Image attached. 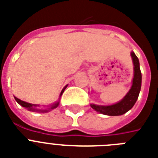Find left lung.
<instances>
[{
    "label": "left lung",
    "mask_w": 158,
    "mask_h": 158,
    "mask_svg": "<svg viewBox=\"0 0 158 158\" xmlns=\"http://www.w3.org/2000/svg\"><path fill=\"white\" fill-rule=\"evenodd\" d=\"M130 56L132 57L134 64V78L132 80V86L130 88L126 95L120 101L112 105L102 106L96 104H90L91 107L99 113L103 115H121L130 110L134 106L139 95L141 84H142V74L140 71L139 61L134 52H131Z\"/></svg>",
    "instance_id": "obj_1"
}]
</instances>
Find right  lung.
<instances>
[{"label": "right lung", "instance_id": "add662e5", "mask_svg": "<svg viewBox=\"0 0 158 158\" xmlns=\"http://www.w3.org/2000/svg\"><path fill=\"white\" fill-rule=\"evenodd\" d=\"M67 86H68V84H67L66 86L64 87V89H62L61 92H60V94L59 97V100L56 102H54L53 104H51V105L48 106V108H45V109H43V108H39L38 106H40L38 104H32V103H28V102H23L20 99L17 98L16 97H15V101L18 102L20 106H22L23 107H25L26 109H28V110H30V111H35V112H42V113H45V112H48L49 110H53L55 108H56L58 106H59L60 103V97H61L62 94L64 93V89H66Z\"/></svg>", "mask_w": 158, "mask_h": 158}]
</instances>
